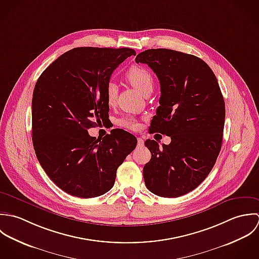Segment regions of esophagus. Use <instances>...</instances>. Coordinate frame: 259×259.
Wrapping results in <instances>:
<instances>
[{
  "mask_svg": "<svg viewBox=\"0 0 259 259\" xmlns=\"http://www.w3.org/2000/svg\"><path fill=\"white\" fill-rule=\"evenodd\" d=\"M137 143H138V146H143L144 145V140L141 137H138L137 138Z\"/></svg>",
  "mask_w": 259,
  "mask_h": 259,
  "instance_id": "34e87169",
  "label": "esophagus"
}]
</instances>
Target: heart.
I'll return each mask as SVG.
<instances>
[{
	"label": "heart",
	"instance_id": "obj_1",
	"mask_svg": "<svg viewBox=\"0 0 259 259\" xmlns=\"http://www.w3.org/2000/svg\"><path fill=\"white\" fill-rule=\"evenodd\" d=\"M126 79L142 95L147 96L151 94L154 87V80L151 73L146 68L141 66H132L126 73ZM105 95L107 102L110 105H113L116 102L118 96V86L114 81H109L107 83ZM118 124L131 130L136 129L138 125L136 119L132 116H126L120 119Z\"/></svg>",
	"mask_w": 259,
	"mask_h": 259
}]
</instances>
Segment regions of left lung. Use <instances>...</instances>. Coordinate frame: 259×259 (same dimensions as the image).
I'll list each match as a JSON object with an SVG mask.
<instances>
[{"instance_id": "8db88e82", "label": "left lung", "mask_w": 259, "mask_h": 259, "mask_svg": "<svg viewBox=\"0 0 259 259\" xmlns=\"http://www.w3.org/2000/svg\"><path fill=\"white\" fill-rule=\"evenodd\" d=\"M160 82V106L149 132L171 138L159 147L148 139L151 159L143 168L146 187L175 198L194 190L210 173L221 149L225 104L217 79L200 58L169 49L139 53Z\"/></svg>"}]
</instances>
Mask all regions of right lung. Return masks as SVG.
Segmentation results:
<instances>
[{"instance_id":"1","label":"right lung","mask_w":259,"mask_h":259,"mask_svg":"<svg viewBox=\"0 0 259 259\" xmlns=\"http://www.w3.org/2000/svg\"><path fill=\"white\" fill-rule=\"evenodd\" d=\"M132 55L129 48H74L56 59L35 85V153L49 178L70 195L92 198L108 192L118 167L137 145L136 137L122 129L102 139L88 133L109 117L106 85Z\"/></svg>"}]
</instances>
